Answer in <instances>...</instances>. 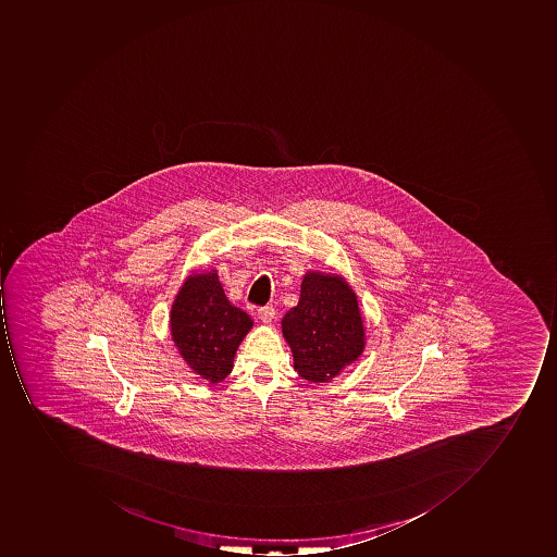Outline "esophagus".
I'll return each mask as SVG.
<instances>
[{
    "instance_id": "esophagus-1",
    "label": "esophagus",
    "mask_w": 557,
    "mask_h": 557,
    "mask_svg": "<svg viewBox=\"0 0 557 557\" xmlns=\"http://www.w3.org/2000/svg\"><path fill=\"white\" fill-rule=\"evenodd\" d=\"M274 314H276V311H274L273 306H262L258 309V317L262 323H271L274 320Z\"/></svg>"
}]
</instances>
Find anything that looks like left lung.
Returning a JSON list of instances; mask_svg holds the SVG:
<instances>
[{
  "instance_id": "8db88e82",
  "label": "left lung",
  "mask_w": 557,
  "mask_h": 557,
  "mask_svg": "<svg viewBox=\"0 0 557 557\" xmlns=\"http://www.w3.org/2000/svg\"><path fill=\"white\" fill-rule=\"evenodd\" d=\"M295 370L309 382H327L358 360L364 346L357 296L343 277L308 273L298 306L283 318Z\"/></svg>"
}]
</instances>
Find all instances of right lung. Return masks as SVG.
<instances>
[{
    "label": "right lung",
    "instance_id": "add662e5",
    "mask_svg": "<svg viewBox=\"0 0 557 557\" xmlns=\"http://www.w3.org/2000/svg\"><path fill=\"white\" fill-rule=\"evenodd\" d=\"M251 326L249 314L227 301L215 271L189 276L172 306V339L194 373L209 383L230 375Z\"/></svg>",
    "mask_w": 557,
    "mask_h": 557
}]
</instances>
